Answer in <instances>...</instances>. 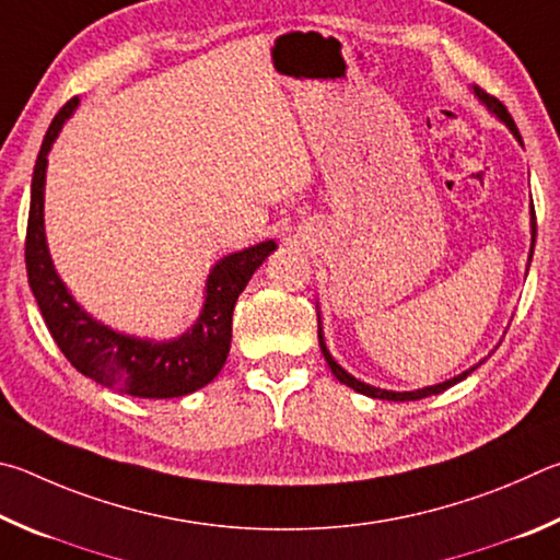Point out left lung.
<instances>
[{"label":"left lung","mask_w":560,"mask_h":560,"mask_svg":"<svg viewBox=\"0 0 560 560\" xmlns=\"http://www.w3.org/2000/svg\"><path fill=\"white\" fill-rule=\"evenodd\" d=\"M475 95L479 97V101H482V105L487 107V110L492 113V115H497L499 120H502V122L509 127V132H512V135L516 137V140L522 142V135H518L516 125H514V120H512V115L506 113V107H504L502 103H499L497 97L487 95L485 91H479V88H475ZM534 243H536V213H534V206H532V250H528V262H532V258H534ZM526 272H528V268H526ZM317 317H319V312H317ZM317 335H319V349H322V354H325V359H327L331 374H335L345 386L354 388L357 394H364V396H369V398H381V400H418V398L438 396V394H443V390H447L450 386L459 384V381L467 378L479 364H482V361H479L477 366L467 369V371H463V374H457V376L447 378V381H443V384H435V386H425V388H418V390H386V388H376V386H371V384H364V381L354 378V376L349 374V371H345V369H341V366L337 364L335 357L329 354V349H327V345H325V331H322V322H319Z\"/></svg>","instance_id":"8db88e82"}]
</instances>
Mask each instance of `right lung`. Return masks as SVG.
Masks as SVG:
<instances>
[{
  "mask_svg": "<svg viewBox=\"0 0 560 560\" xmlns=\"http://www.w3.org/2000/svg\"><path fill=\"white\" fill-rule=\"evenodd\" d=\"M78 97L68 101L42 142L32 176V206L26 225L28 285L63 357L95 384L137 398H179L219 376L231 349L233 307L253 272L278 248L275 241L223 255L203 288V307L194 325L174 339H144L103 325L78 305L56 272L44 229V191L48 152L63 122L75 113Z\"/></svg>",
  "mask_w": 560,
  "mask_h": 560,
  "instance_id": "obj_1",
  "label": "right lung"
}]
</instances>
